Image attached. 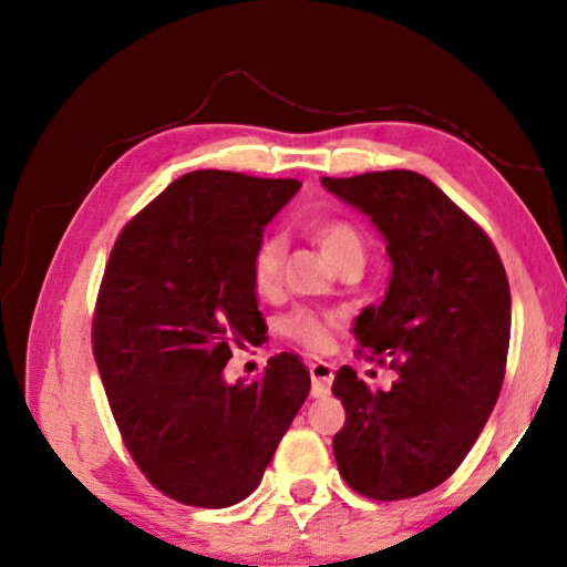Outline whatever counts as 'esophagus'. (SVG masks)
I'll use <instances>...</instances> for the list:
<instances>
[{
	"mask_svg": "<svg viewBox=\"0 0 567 567\" xmlns=\"http://www.w3.org/2000/svg\"><path fill=\"white\" fill-rule=\"evenodd\" d=\"M310 378H312V398H328L332 378H334L332 364L322 362V360H315L310 364Z\"/></svg>",
	"mask_w": 567,
	"mask_h": 567,
	"instance_id": "1",
	"label": "esophagus"
}]
</instances>
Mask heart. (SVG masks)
<instances>
[{
	"mask_svg": "<svg viewBox=\"0 0 567 567\" xmlns=\"http://www.w3.org/2000/svg\"><path fill=\"white\" fill-rule=\"evenodd\" d=\"M315 237H318L322 252L330 262L338 255H342L344 249L362 247L358 229L348 223H338V219H334V223H322L318 229H315ZM249 277H252V287L257 290V295L262 297L277 295L282 282V239L280 237H265L262 243L257 245L252 262H249ZM332 324H334V318H330V315L297 310L282 320V332L290 334V338H295L297 342H302L305 348L322 350L328 348L330 342Z\"/></svg>",
	"mask_w": 567,
	"mask_h": 567,
	"instance_id": "heart-1",
	"label": "heart"
}]
</instances>
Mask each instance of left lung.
Returning <instances> with one entry per match:
<instances>
[{"instance_id": "left-lung-1", "label": "left lung", "mask_w": 567, "mask_h": 567, "mask_svg": "<svg viewBox=\"0 0 567 567\" xmlns=\"http://www.w3.org/2000/svg\"><path fill=\"white\" fill-rule=\"evenodd\" d=\"M320 182L385 239L388 292L354 318L352 334L398 370L378 392L348 364L338 370L332 392L348 420L332 453L352 491L405 501L445 483L491 417L511 344V285L483 229L417 172Z\"/></svg>"}]
</instances>
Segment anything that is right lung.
Wrapping results in <instances>:
<instances>
[{
    "label": "right lung",
    "instance_id": "obj_1",
    "mask_svg": "<svg viewBox=\"0 0 567 567\" xmlns=\"http://www.w3.org/2000/svg\"><path fill=\"white\" fill-rule=\"evenodd\" d=\"M300 187L189 172L114 243L92 328L94 360L124 445L172 501H245L310 392V372L287 352L262 378L225 380L233 344L265 340L249 262Z\"/></svg>",
    "mask_w": 567,
    "mask_h": 567
}]
</instances>
